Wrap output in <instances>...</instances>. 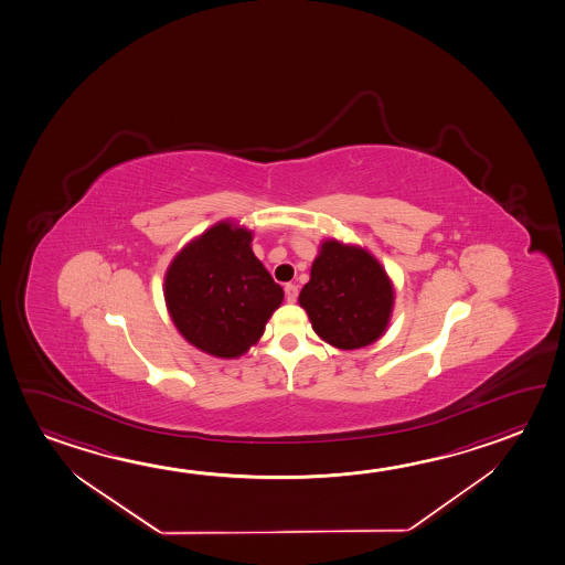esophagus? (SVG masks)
Returning a JSON list of instances; mask_svg holds the SVG:
<instances>
[{"label":"esophagus","mask_w":565,"mask_h":565,"mask_svg":"<svg viewBox=\"0 0 565 565\" xmlns=\"http://www.w3.org/2000/svg\"><path fill=\"white\" fill-rule=\"evenodd\" d=\"M285 295H287L288 302H297V298H298L297 285H287V287H285Z\"/></svg>","instance_id":"obj_1"}]
</instances>
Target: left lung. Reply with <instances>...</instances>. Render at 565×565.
<instances>
[{"label":"left lung","instance_id":"left-lung-1","mask_svg":"<svg viewBox=\"0 0 565 565\" xmlns=\"http://www.w3.org/2000/svg\"><path fill=\"white\" fill-rule=\"evenodd\" d=\"M298 302L324 342L340 350H358L373 344L390 324L393 285L367 250L328 239L312 263Z\"/></svg>","mask_w":565,"mask_h":565}]
</instances>
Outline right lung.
Wrapping results in <instances>:
<instances>
[{
	"mask_svg": "<svg viewBox=\"0 0 565 565\" xmlns=\"http://www.w3.org/2000/svg\"><path fill=\"white\" fill-rule=\"evenodd\" d=\"M250 241L249 230L220 221L185 245L166 273L163 297L173 324L205 354H245L285 298Z\"/></svg>",
	"mask_w": 565,
	"mask_h": 565,
	"instance_id": "obj_1",
	"label": "right lung"
}]
</instances>
